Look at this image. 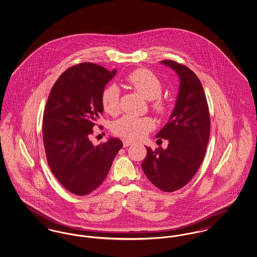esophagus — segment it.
<instances>
[{
	"mask_svg": "<svg viewBox=\"0 0 257 257\" xmlns=\"http://www.w3.org/2000/svg\"><path fill=\"white\" fill-rule=\"evenodd\" d=\"M133 144H134V142L131 140H123V147H130Z\"/></svg>",
	"mask_w": 257,
	"mask_h": 257,
	"instance_id": "34e87169",
	"label": "esophagus"
}]
</instances>
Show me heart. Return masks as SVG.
Returning a JSON list of instances; mask_svg holds the SVG:
<instances>
[{
    "label": "heart",
    "instance_id": "b5f03b06",
    "mask_svg": "<svg viewBox=\"0 0 257 257\" xmlns=\"http://www.w3.org/2000/svg\"><path fill=\"white\" fill-rule=\"evenodd\" d=\"M129 86L141 96L151 101V109L158 114H164L168 110L166 101L161 97L162 83L159 78L147 69H137L126 78ZM101 104L104 110L111 115L119 112V90L117 86L110 85L104 88L101 94ZM155 128L151 117H134L125 115L112 125V131L127 139H141Z\"/></svg>",
    "mask_w": 257,
    "mask_h": 257
}]
</instances>
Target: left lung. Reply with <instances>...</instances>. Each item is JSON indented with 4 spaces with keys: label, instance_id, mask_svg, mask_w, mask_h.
Returning a JSON list of instances; mask_svg holds the SVG:
<instances>
[{
    "label": "left lung",
    "instance_id": "left-lung-1",
    "mask_svg": "<svg viewBox=\"0 0 257 257\" xmlns=\"http://www.w3.org/2000/svg\"><path fill=\"white\" fill-rule=\"evenodd\" d=\"M179 77L180 85L169 121L156 138L169 141L166 149L152 150L142 163L147 179L164 192L181 189L194 177L206 152L210 135L207 100L199 79L191 69L175 61H161Z\"/></svg>",
    "mask_w": 257,
    "mask_h": 257
}]
</instances>
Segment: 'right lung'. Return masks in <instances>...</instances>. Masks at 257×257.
<instances>
[{
  "instance_id": "right-lung-1",
  "label": "right lung",
  "mask_w": 257,
  "mask_h": 257,
  "mask_svg": "<svg viewBox=\"0 0 257 257\" xmlns=\"http://www.w3.org/2000/svg\"><path fill=\"white\" fill-rule=\"evenodd\" d=\"M116 69L84 62L68 68L52 87L43 114V143L50 169L70 193L85 196L102 184L122 142L93 146L92 128L103 113L101 94Z\"/></svg>"
}]
</instances>
